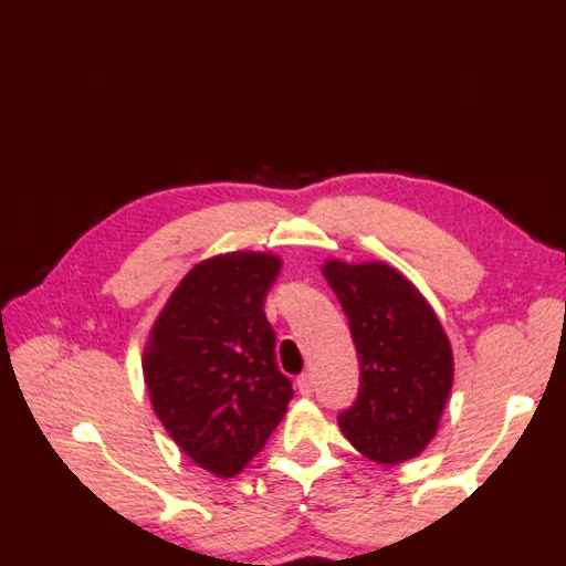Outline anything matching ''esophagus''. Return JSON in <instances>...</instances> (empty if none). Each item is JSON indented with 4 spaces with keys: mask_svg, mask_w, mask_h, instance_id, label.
Here are the masks:
<instances>
[{
    "mask_svg": "<svg viewBox=\"0 0 566 566\" xmlns=\"http://www.w3.org/2000/svg\"><path fill=\"white\" fill-rule=\"evenodd\" d=\"M296 387H298V395H302V397H312V392H314V380H312V375H308V373L298 375Z\"/></svg>",
    "mask_w": 566,
    "mask_h": 566,
    "instance_id": "1",
    "label": "esophagus"
}]
</instances>
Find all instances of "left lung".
Masks as SVG:
<instances>
[{
  "instance_id": "left-lung-1",
  "label": "left lung",
  "mask_w": 566,
  "mask_h": 566,
  "mask_svg": "<svg viewBox=\"0 0 566 566\" xmlns=\"http://www.w3.org/2000/svg\"><path fill=\"white\" fill-rule=\"evenodd\" d=\"M360 363L358 400L338 427L365 459L397 467L437 437L453 385L444 326L422 292L385 262L326 260Z\"/></svg>"
}]
</instances>
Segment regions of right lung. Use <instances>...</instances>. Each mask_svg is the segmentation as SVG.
I'll return each mask as SVG.
<instances>
[{
    "label": "right lung",
    "mask_w": 566,
    "mask_h": 566,
    "mask_svg": "<svg viewBox=\"0 0 566 566\" xmlns=\"http://www.w3.org/2000/svg\"><path fill=\"white\" fill-rule=\"evenodd\" d=\"M272 252L198 262L171 292L142 356L154 415L196 467L232 479L268 444L294 397L274 360L264 298Z\"/></svg>",
    "instance_id": "obj_1"
}]
</instances>
